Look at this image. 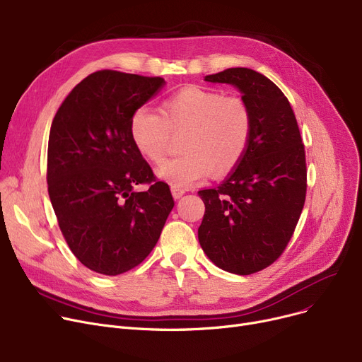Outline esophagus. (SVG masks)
<instances>
[{
	"instance_id": "1",
	"label": "esophagus",
	"mask_w": 362,
	"mask_h": 362,
	"mask_svg": "<svg viewBox=\"0 0 362 362\" xmlns=\"http://www.w3.org/2000/svg\"><path fill=\"white\" fill-rule=\"evenodd\" d=\"M171 194H173V198H175V199H179V198H182V197L185 195V189L171 186Z\"/></svg>"
}]
</instances>
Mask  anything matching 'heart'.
<instances>
[{"label":"heart","mask_w":362,"mask_h":362,"mask_svg":"<svg viewBox=\"0 0 362 362\" xmlns=\"http://www.w3.org/2000/svg\"><path fill=\"white\" fill-rule=\"evenodd\" d=\"M161 112L139 107L132 114L129 130L139 154L154 164L165 160L171 133H185V154L157 168L158 177L175 187H191L213 170L218 176L230 173L250 146L252 112L236 95L226 97L221 90L186 86L164 101Z\"/></svg>","instance_id":"obj_1"}]
</instances>
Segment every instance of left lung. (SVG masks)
I'll use <instances>...</instances> for the list:
<instances>
[{"label":"left lung","instance_id":"8db88e82","mask_svg":"<svg viewBox=\"0 0 362 362\" xmlns=\"http://www.w3.org/2000/svg\"><path fill=\"white\" fill-rule=\"evenodd\" d=\"M205 81L236 86L254 126L232 175L198 192L205 204L198 239L217 267L248 276L272 265L295 232L307 195L305 148L291 103L264 74L233 67Z\"/></svg>","mask_w":362,"mask_h":362}]
</instances>
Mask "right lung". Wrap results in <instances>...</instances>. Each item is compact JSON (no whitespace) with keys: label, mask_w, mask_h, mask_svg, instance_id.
Segmentation results:
<instances>
[{"label":"right lung","mask_w":362,"mask_h":362,"mask_svg":"<svg viewBox=\"0 0 362 362\" xmlns=\"http://www.w3.org/2000/svg\"><path fill=\"white\" fill-rule=\"evenodd\" d=\"M164 79L100 70L57 110L48 139V194L69 248L85 267L123 274L160 239L175 199L130 138L132 114ZM136 184H148L144 193Z\"/></svg>","instance_id":"1"}]
</instances>
